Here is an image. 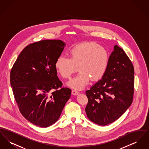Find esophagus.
I'll return each mask as SVG.
<instances>
[{
    "mask_svg": "<svg viewBox=\"0 0 149 149\" xmlns=\"http://www.w3.org/2000/svg\"><path fill=\"white\" fill-rule=\"evenodd\" d=\"M79 94V92L77 91V90H75V89H73L72 91V95H77Z\"/></svg>",
    "mask_w": 149,
    "mask_h": 149,
    "instance_id": "obj_1",
    "label": "esophagus"
}]
</instances>
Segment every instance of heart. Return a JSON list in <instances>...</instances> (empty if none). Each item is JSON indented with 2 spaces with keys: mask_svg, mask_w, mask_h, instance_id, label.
<instances>
[{
  "mask_svg": "<svg viewBox=\"0 0 149 149\" xmlns=\"http://www.w3.org/2000/svg\"><path fill=\"white\" fill-rule=\"evenodd\" d=\"M69 57L60 56L55 62L57 71L63 78L68 79L78 70V75L68 83L75 89H81L89 80L96 81L106 71L109 60L108 51L97 43L88 42L79 43L69 51Z\"/></svg>",
  "mask_w": 149,
  "mask_h": 149,
  "instance_id": "heart-1",
  "label": "heart"
}]
</instances>
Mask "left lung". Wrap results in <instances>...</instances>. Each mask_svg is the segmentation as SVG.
Listing matches in <instances>:
<instances>
[{
    "mask_svg": "<svg viewBox=\"0 0 149 149\" xmlns=\"http://www.w3.org/2000/svg\"><path fill=\"white\" fill-rule=\"evenodd\" d=\"M134 92V66L123 49L115 45L105 74L85 92L87 117L100 126L113 122L131 106Z\"/></svg>",
    "mask_w": 149,
    "mask_h": 149,
    "instance_id": "obj_1",
    "label": "left lung"
}]
</instances>
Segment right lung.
<instances>
[{"label":"right lung","instance_id":"add662e5","mask_svg":"<svg viewBox=\"0 0 149 149\" xmlns=\"http://www.w3.org/2000/svg\"><path fill=\"white\" fill-rule=\"evenodd\" d=\"M65 43L46 40L22 50L11 69L10 85L23 116L32 123L47 127L58 120L71 91L62 87L55 62Z\"/></svg>","mask_w":149,"mask_h":149}]
</instances>
